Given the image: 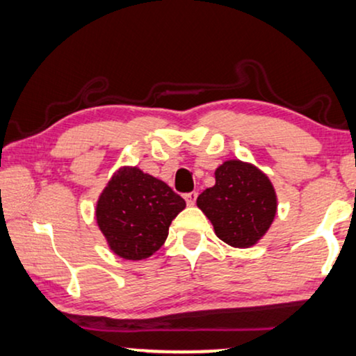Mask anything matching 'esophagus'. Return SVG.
Returning a JSON list of instances; mask_svg holds the SVG:
<instances>
[{
	"mask_svg": "<svg viewBox=\"0 0 356 356\" xmlns=\"http://www.w3.org/2000/svg\"><path fill=\"white\" fill-rule=\"evenodd\" d=\"M196 197H197V193L196 191H191V193H186L184 195V200H186V202L189 206H193L196 202Z\"/></svg>",
	"mask_w": 356,
	"mask_h": 356,
	"instance_id": "34e87169",
	"label": "esophagus"
}]
</instances>
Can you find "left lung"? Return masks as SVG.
Instances as JSON below:
<instances>
[{"mask_svg": "<svg viewBox=\"0 0 356 356\" xmlns=\"http://www.w3.org/2000/svg\"><path fill=\"white\" fill-rule=\"evenodd\" d=\"M196 202L216 235L238 248L255 245L276 214V195L268 177L240 160L224 161L216 170L214 186L204 189Z\"/></svg>", "mask_w": 356, "mask_h": 356, "instance_id": "obj_1", "label": "left lung"}]
</instances>
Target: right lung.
Masks as SVG:
<instances>
[{"label":"right lung","instance_id":"1","mask_svg":"<svg viewBox=\"0 0 356 356\" xmlns=\"http://www.w3.org/2000/svg\"><path fill=\"white\" fill-rule=\"evenodd\" d=\"M184 206L167 183L138 168H121L101 193L96 220L116 255L142 260L163 245Z\"/></svg>","mask_w":356,"mask_h":356}]
</instances>
